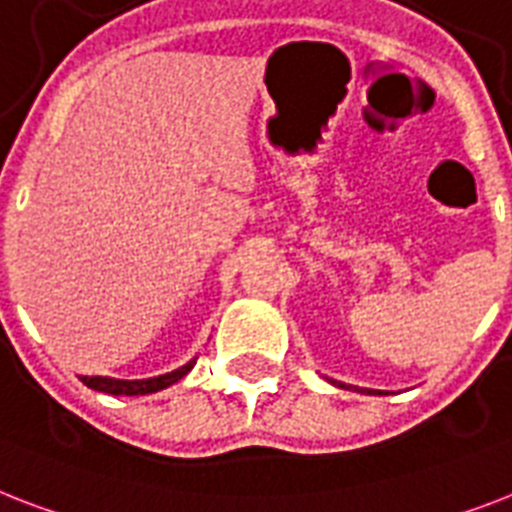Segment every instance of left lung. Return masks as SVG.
I'll list each match as a JSON object with an SVG mask.
<instances>
[{"label":"left lung","instance_id":"left-lung-1","mask_svg":"<svg viewBox=\"0 0 512 512\" xmlns=\"http://www.w3.org/2000/svg\"><path fill=\"white\" fill-rule=\"evenodd\" d=\"M368 394H371V392H368Z\"/></svg>","mask_w":512,"mask_h":512}]
</instances>
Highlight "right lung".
<instances>
[{"label": "right lung", "instance_id": "add662e5", "mask_svg": "<svg viewBox=\"0 0 512 512\" xmlns=\"http://www.w3.org/2000/svg\"><path fill=\"white\" fill-rule=\"evenodd\" d=\"M197 360H191L186 363L184 368H178L173 373H165V376H157V378H141V381H118V378H105V376H83L81 381L91 389H97V392H105V394H126V397H136V394H152V392H160L165 386L176 384L186 373L194 368Z\"/></svg>", "mask_w": 512, "mask_h": 512}]
</instances>
